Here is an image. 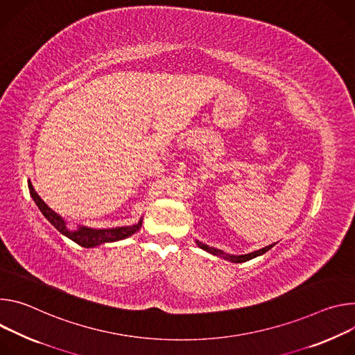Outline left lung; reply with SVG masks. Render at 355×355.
Masks as SVG:
<instances>
[{
    "label": "left lung",
    "mask_w": 355,
    "mask_h": 355,
    "mask_svg": "<svg viewBox=\"0 0 355 355\" xmlns=\"http://www.w3.org/2000/svg\"><path fill=\"white\" fill-rule=\"evenodd\" d=\"M196 244H198L199 248L207 251V252L211 254V255L220 257V258H223V259H225V261H230V262H234V263H241V262H247V261H250V259H252V258H257V257H259V255H263L266 251H269L277 243L270 244V245H268V247H263V248H261V250H258V251H254V252H250V254H244V255H231V254H225L224 251L217 250V248H214V247H209V245H206V244H203V243H200V241H198V240H196Z\"/></svg>",
    "instance_id": "obj_1"
}]
</instances>
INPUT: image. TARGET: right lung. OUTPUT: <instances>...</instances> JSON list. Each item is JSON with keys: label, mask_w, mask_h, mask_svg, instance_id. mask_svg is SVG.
<instances>
[{"label": "right lung", "mask_w": 355, "mask_h": 355, "mask_svg": "<svg viewBox=\"0 0 355 355\" xmlns=\"http://www.w3.org/2000/svg\"><path fill=\"white\" fill-rule=\"evenodd\" d=\"M29 191H31V198L33 199L35 205L41 210V213L45 216V218L60 232L64 237L69 240L74 241L76 244L82 245L85 248H94L105 243H115L124 239L131 237L132 234H135L141 227H142V218L134 224V225H125V227H115V228H92L87 225H80L78 224L77 228H70L67 225V221L59 216L56 211H53L39 196L31 180L28 182Z\"/></svg>", "instance_id": "right-lung-1"}]
</instances>
